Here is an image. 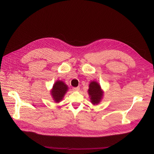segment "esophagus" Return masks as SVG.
<instances>
[{"instance_id": "obj_1", "label": "esophagus", "mask_w": 154, "mask_h": 154, "mask_svg": "<svg viewBox=\"0 0 154 154\" xmlns=\"http://www.w3.org/2000/svg\"><path fill=\"white\" fill-rule=\"evenodd\" d=\"M73 91H79L80 90V87H73Z\"/></svg>"}]
</instances>
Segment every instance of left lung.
I'll use <instances>...</instances> for the list:
<instances>
[{
  "label": "left lung",
  "instance_id": "8db88e82",
  "mask_svg": "<svg viewBox=\"0 0 154 154\" xmlns=\"http://www.w3.org/2000/svg\"><path fill=\"white\" fill-rule=\"evenodd\" d=\"M88 93L90 96L91 102L94 105L98 104L103 96V92L100 85L95 81H92L90 83Z\"/></svg>",
  "mask_w": 154,
  "mask_h": 154
}]
</instances>
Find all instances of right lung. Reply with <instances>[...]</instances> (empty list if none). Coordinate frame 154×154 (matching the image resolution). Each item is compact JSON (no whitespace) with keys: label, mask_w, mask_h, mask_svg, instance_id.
I'll list each match as a JSON object with an SVG mask.
<instances>
[{"label":"right lung","mask_w":154,"mask_h":154,"mask_svg":"<svg viewBox=\"0 0 154 154\" xmlns=\"http://www.w3.org/2000/svg\"><path fill=\"white\" fill-rule=\"evenodd\" d=\"M68 91V87L61 80H57L53 85L51 95L55 102H59Z\"/></svg>","instance_id":"1"}]
</instances>
